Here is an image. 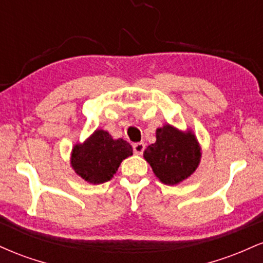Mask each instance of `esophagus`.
I'll return each mask as SVG.
<instances>
[{
  "label": "esophagus",
  "instance_id": "obj_1",
  "mask_svg": "<svg viewBox=\"0 0 263 263\" xmlns=\"http://www.w3.org/2000/svg\"><path fill=\"white\" fill-rule=\"evenodd\" d=\"M132 147H134L135 155H140V156L144 152V148H146V147H144L143 142H137V143H135Z\"/></svg>",
  "mask_w": 263,
  "mask_h": 263
}]
</instances>
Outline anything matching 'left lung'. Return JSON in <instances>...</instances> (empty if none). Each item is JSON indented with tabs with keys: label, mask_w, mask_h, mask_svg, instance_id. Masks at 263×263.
Instances as JSON below:
<instances>
[{
	"label": "left lung",
	"mask_w": 263,
	"mask_h": 263,
	"mask_svg": "<svg viewBox=\"0 0 263 263\" xmlns=\"http://www.w3.org/2000/svg\"><path fill=\"white\" fill-rule=\"evenodd\" d=\"M157 141L144 151L143 157L162 183L174 185L194 173L200 162V147L192 132L163 126L157 129Z\"/></svg>",
	"instance_id": "left-lung-1"
}]
</instances>
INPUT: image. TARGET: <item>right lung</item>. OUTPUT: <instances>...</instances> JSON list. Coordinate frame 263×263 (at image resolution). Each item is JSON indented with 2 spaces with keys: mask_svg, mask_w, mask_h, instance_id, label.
I'll use <instances>...</instances> for the list:
<instances>
[{
  "mask_svg": "<svg viewBox=\"0 0 263 263\" xmlns=\"http://www.w3.org/2000/svg\"><path fill=\"white\" fill-rule=\"evenodd\" d=\"M132 155L131 144L122 138L114 140L108 132L96 129L71 153V167L77 174L92 184L110 180L125 158Z\"/></svg>",
  "mask_w": 263,
  "mask_h": 263,
  "instance_id": "add662e5",
  "label": "right lung"
}]
</instances>
